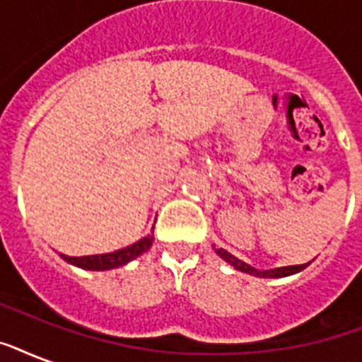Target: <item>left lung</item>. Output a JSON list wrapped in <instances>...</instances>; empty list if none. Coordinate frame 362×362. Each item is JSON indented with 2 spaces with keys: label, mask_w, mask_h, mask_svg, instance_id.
I'll return each instance as SVG.
<instances>
[{
  "label": "left lung",
  "mask_w": 362,
  "mask_h": 362,
  "mask_svg": "<svg viewBox=\"0 0 362 362\" xmlns=\"http://www.w3.org/2000/svg\"><path fill=\"white\" fill-rule=\"evenodd\" d=\"M216 253L220 255L226 263H229L233 267V269L240 270V272H246V274H252V276H257V278H284V276H291V274H297V272H300L303 269H306L310 263H304V264H291V267H278V269H270V270H259L255 269V267H252V264L244 263V261H240V259H237L233 253H229L227 250H223V247H214Z\"/></svg>",
  "instance_id": "obj_1"
}]
</instances>
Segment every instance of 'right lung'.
<instances>
[{
    "mask_svg": "<svg viewBox=\"0 0 362 362\" xmlns=\"http://www.w3.org/2000/svg\"><path fill=\"white\" fill-rule=\"evenodd\" d=\"M152 242H153V229L150 235L142 237L141 240H136L135 244L122 247V250H116V252L99 253V255H84V257H69V255H64V253H59V255H62L64 261L75 264V267H78V269L110 270V269H118V267H124V264H127L129 261L136 259L144 252H148V250L152 247Z\"/></svg>",
    "mask_w": 362,
    "mask_h": 362,
    "instance_id": "1",
    "label": "right lung"
}]
</instances>
